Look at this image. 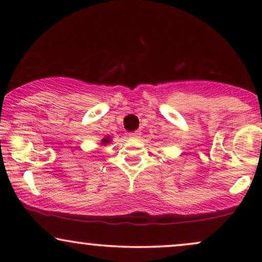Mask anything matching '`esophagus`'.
I'll return each instance as SVG.
<instances>
[{
    "mask_svg": "<svg viewBox=\"0 0 262 262\" xmlns=\"http://www.w3.org/2000/svg\"><path fill=\"white\" fill-rule=\"evenodd\" d=\"M129 138H133V139H135V138H139L140 137V132L139 130H135V132H132V133H129Z\"/></svg>",
    "mask_w": 262,
    "mask_h": 262,
    "instance_id": "obj_1",
    "label": "esophagus"
}]
</instances>
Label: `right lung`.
I'll use <instances>...</instances> for the list:
<instances>
[{
    "instance_id": "1",
    "label": "right lung",
    "mask_w": 262,
    "mask_h": 262,
    "mask_svg": "<svg viewBox=\"0 0 262 262\" xmlns=\"http://www.w3.org/2000/svg\"><path fill=\"white\" fill-rule=\"evenodd\" d=\"M111 141V138L110 137H106V138H103V139H102V141H101V144L102 145H106V144H108Z\"/></svg>"
}]
</instances>
